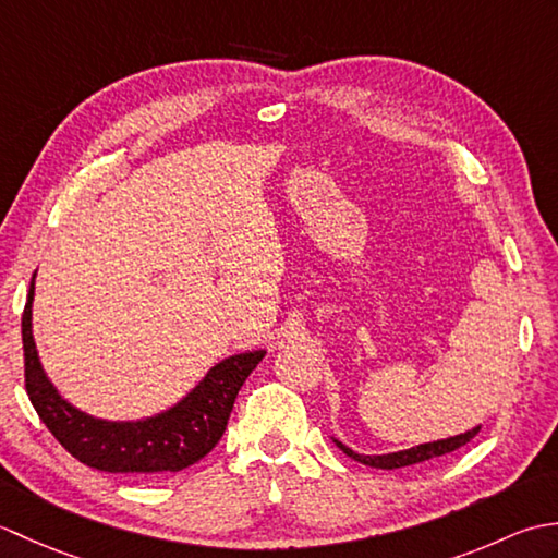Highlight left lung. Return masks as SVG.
<instances>
[{
    "label": "left lung",
    "mask_w": 558,
    "mask_h": 558,
    "mask_svg": "<svg viewBox=\"0 0 558 558\" xmlns=\"http://www.w3.org/2000/svg\"><path fill=\"white\" fill-rule=\"evenodd\" d=\"M482 426H475V429H470L465 434H458V436H448L441 438V441H432V444H420V446H412L405 450H398V453H386V456H362V453H354L352 448H348L345 444H340L338 438H333L336 446L342 450V453L350 456L352 460L364 462V465L369 468H381V470H396V468H405V465H417V462L424 460H432L438 456H446V453H453L460 446L470 444L472 438L477 436V432Z\"/></svg>",
    "instance_id": "8db88e82"
}]
</instances>
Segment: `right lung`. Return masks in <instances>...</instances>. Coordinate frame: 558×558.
Wrapping results in <instances>:
<instances>
[{"label":"right lung","instance_id":"1","mask_svg":"<svg viewBox=\"0 0 558 558\" xmlns=\"http://www.w3.org/2000/svg\"><path fill=\"white\" fill-rule=\"evenodd\" d=\"M33 294L35 276L21 316L26 393L57 441L83 465L100 472L160 477L208 456L225 434L242 384L266 354V350H254L218 362L177 405L156 417L138 422L98 420L66 402L47 378L33 340Z\"/></svg>","mask_w":558,"mask_h":558}]
</instances>
